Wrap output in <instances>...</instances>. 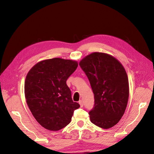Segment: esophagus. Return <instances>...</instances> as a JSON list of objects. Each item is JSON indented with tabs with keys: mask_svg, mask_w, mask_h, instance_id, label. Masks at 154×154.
Here are the masks:
<instances>
[{
	"mask_svg": "<svg viewBox=\"0 0 154 154\" xmlns=\"http://www.w3.org/2000/svg\"><path fill=\"white\" fill-rule=\"evenodd\" d=\"M79 104H80V106L81 107H83V101L82 100H80L79 101Z\"/></svg>",
	"mask_w": 154,
	"mask_h": 154,
	"instance_id": "esophagus-1",
	"label": "esophagus"
}]
</instances>
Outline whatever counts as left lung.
Returning <instances> with one entry per match:
<instances>
[{"label":"left lung","instance_id":"obj_1","mask_svg":"<svg viewBox=\"0 0 154 154\" xmlns=\"http://www.w3.org/2000/svg\"><path fill=\"white\" fill-rule=\"evenodd\" d=\"M89 80L94 105L89 112L91 122L109 129L119 122L129 97V83L125 69L112 55L94 52L79 62Z\"/></svg>","mask_w":154,"mask_h":154}]
</instances>
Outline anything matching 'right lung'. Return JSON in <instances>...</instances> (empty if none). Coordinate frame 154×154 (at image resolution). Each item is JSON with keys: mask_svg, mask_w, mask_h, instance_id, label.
<instances>
[{"mask_svg": "<svg viewBox=\"0 0 154 154\" xmlns=\"http://www.w3.org/2000/svg\"><path fill=\"white\" fill-rule=\"evenodd\" d=\"M77 61L55 57L38 62L28 71L24 83L26 103L32 115L44 128L57 131L70 123L73 102L67 79L76 70Z\"/></svg>", "mask_w": 154, "mask_h": 154, "instance_id": "obj_1", "label": "right lung"}]
</instances>
